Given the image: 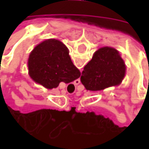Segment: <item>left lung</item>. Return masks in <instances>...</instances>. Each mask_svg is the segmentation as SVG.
Returning <instances> with one entry per match:
<instances>
[{"instance_id":"left-lung-1","label":"left lung","mask_w":149,"mask_h":149,"mask_svg":"<svg viewBox=\"0 0 149 149\" xmlns=\"http://www.w3.org/2000/svg\"><path fill=\"white\" fill-rule=\"evenodd\" d=\"M124 74L125 64L118 51L104 47L98 49L84 67L80 80L86 89L98 91L120 84Z\"/></svg>"}]
</instances>
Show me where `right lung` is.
Instances as JSON below:
<instances>
[{"label": "right lung", "mask_w": 149, "mask_h": 149, "mask_svg": "<svg viewBox=\"0 0 149 149\" xmlns=\"http://www.w3.org/2000/svg\"><path fill=\"white\" fill-rule=\"evenodd\" d=\"M28 67L30 75L48 89L57 87L62 81L72 82L80 76L65 45L53 39L39 44L32 50Z\"/></svg>", "instance_id": "obj_1"}]
</instances>
